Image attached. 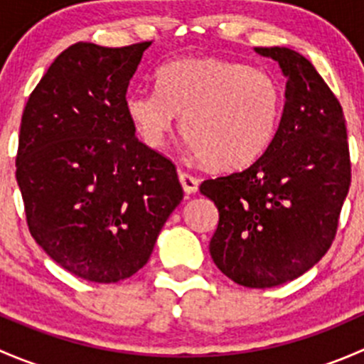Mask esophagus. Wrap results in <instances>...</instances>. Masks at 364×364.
<instances>
[{
    "label": "esophagus",
    "instance_id": "obj_1",
    "mask_svg": "<svg viewBox=\"0 0 364 364\" xmlns=\"http://www.w3.org/2000/svg\"><path fill=\"white\" fill-rule=\"evenodd\" d=\"M179 181H181L183 190H185L186 193H196L197 190H199V179H197L196 176L188 174V172L179 171Z\"/></svg>",
    "mask_w": 364,
    "mask_h": 364
}]
</instances>
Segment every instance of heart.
<instances>
[{"instance_id":"b5f03b06","label":"heart","mask_w":364,"mask_h":364,"mask_svg":"<svg viewBox=\"0 0 364 364\" xmlns=\"http://www.w3.org/2000/svg\"><path fill=\"white\" fill-rule=\"evenodd\" d=\"M156 90L127 97V114L149 148L165 144L176 114L179 132L209 167L241 168L273 139L282 93L273 75L240 61L183 58L156 73Z\"/></svg>"}]
</instances>
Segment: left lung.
<instances>
[{
    "mask_svg": "<svg viewBox=\"0 0 364 364\" xmlns=\"http://www.w3.org/2000/svg\"><path fill=\"white\" fill-rule=\"evenodd\" d=\"M287 75L277 134L243 171L200 183L216 204L209 253L237 285L267 289L314 267L335 241L350 186L345 116L314 65L287 47H255Z\"/></svg>",
    "mask_w": 364,
    "mask_h": 364,
    "instance_id": "obj_1",
    "label": "left lung"
}]
</instances>
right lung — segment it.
<instances>
[{"label": "right lung", "mask_w": 364, "mask_h": 364, "mask_svg": "<svg viewBox=\"0 0 364 364\" xmlns=\"http://www.w3.org/2000/svg\"><path fill=\"white\" fill-rule=\"evenodd\" d=\"M151 42H77L29 95L16 178L33 240L63 269L97 284L137 273L181 203L176 165L135 135L130 79Z\"/></svg>", "instance_id": "add662e5"}]
</instances>
